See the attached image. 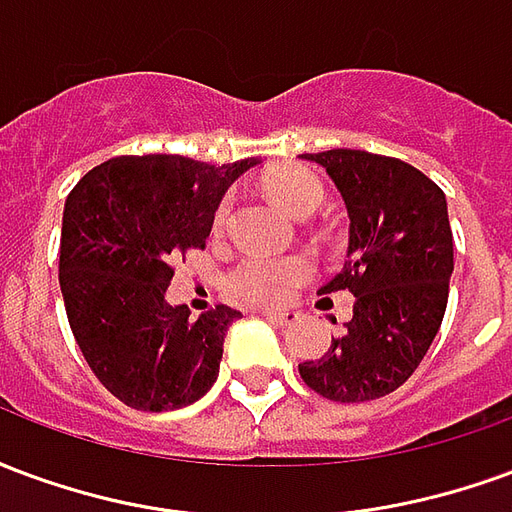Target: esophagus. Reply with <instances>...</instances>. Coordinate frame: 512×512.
<instances>
[{
    "instance_id": "obj_1",
    "label": "esophagus",
    "mask_w": 512,
    "mask_h": 512,
    "mask_svg": "<svg viewBox=\"0 0 512 512\" xmlns=\"http://www.w3.org/2000/svg\"><path fill=\"white\" fill-rule=\"evenodd\" d=\"M263 318L271 323H277V326H290V323L299 318V312L293 310H266L263 312Z\"/></svg>"
}]
</instances>
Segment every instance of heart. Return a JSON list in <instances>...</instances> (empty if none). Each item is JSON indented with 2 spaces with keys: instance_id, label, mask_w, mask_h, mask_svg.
<instances>
[{
  "instance_id": "heart-1",
  "label": "heart",
  "mask_w": 512,
  "mask_h": 512,
  "mask_svg": "<svg viewBox=\"0 0 512 512\" xmlns=\"http://www.w3.org/2000/svg\"><path fill=\"white\" fill-rule=\"evenodd\" d=\"M263 186L271 194V200L279 202L293 216H310L321 208L326 197L321 178L301 164H288V167L268 172ZM227 216H230V202H222L216 208L213 224L224 227ZM307 274H310V263L304 257L252 255L238 260L227 271L224 288L233 299L246 301V304H271V301L285 299L301 279H307Z\"/></svg>"
}]
</instances>
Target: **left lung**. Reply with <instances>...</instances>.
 I'll list each match as a JSON object with an SVG mask.
<instances>
[{"label":"left lung","instance_id":"obj_1","mask_svg":"<svg viewBox=\"0 0 512 512\" xmlns=\"http://www.w3.org/2000/svg\"><path fill=\"white\" fill-rule=\"evenodd\" d=\"M304 158L326 167L351 216L345 268L318 293H354V318L299 376L326 400H376L411 378L447 310L455 266L447 200L400 158L348 147Z\"/></svg>","mask_w":512,"mask_h":512}]
</instances>
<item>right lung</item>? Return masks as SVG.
Returning <instances> with one entry per match:
<instances>
[{
  "mask_svg": "<svg viewBox=\"0 0 512 512\" xmlns=\"http://www.w3.org/2000/svg\"><path fill=\"white\" fill-rule=\"evenodd\" d=\"M257 158L205 164L186 156H117L65 200L60 290L95 378L136 411H175L219 376L224 334L241 312L216 304L194 321L164 293L175 260L205 249L213 211Z\"/></svg>",
  "mask_w": 512,
  "mask_h": 512,
  "instance_id": "right-lung-1",
  "label": "right lung"
}]
</instances>
